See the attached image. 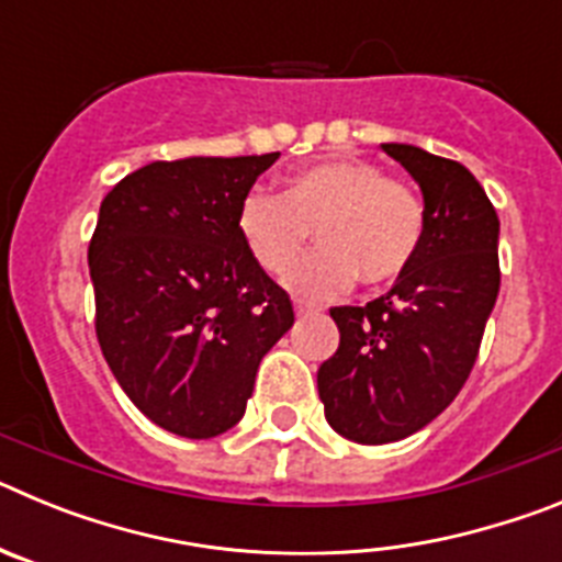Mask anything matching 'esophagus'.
<instances>
[{
    "label": "esophagus",
    "mask_w": 562,
    "mask_h": 562,
    "mask_svg": "<svg viewBox=\"0 0 562 562\" xmlns=\"http://www.w3.org/2000/svg\"><path fill=\"white\" fill-rule=\"evenodd\" d=\"M315 312H317L315 304H306V301H301V297H297V301H295V315L304 317V315H315Z\"/></svg>",
    "instance_id": "34e87169"
}]
</instances>
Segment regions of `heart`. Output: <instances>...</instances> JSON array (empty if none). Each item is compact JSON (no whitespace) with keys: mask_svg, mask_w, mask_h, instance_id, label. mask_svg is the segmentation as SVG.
<instances>
[{"mask_svg":"<svg viewBox=\"0 0 562 562\" xmlns=\"http://www.w3.org/2000/svg\"><path fill=\"white\" fill-rule=\"evenodd\" d=\"M236 231L258 270L284 276L315 231L317 247L286 284L306 297H326L360 278L389 286L414 265L425 238V207L414 188L389 180L369 160H326L286 177L281 196L247 193Z\"/></svg>","mask_w":562,"mask_h":562,"instance_id":"b5f03b06","label":"heart"}]
</instances>
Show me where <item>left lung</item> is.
<instances>
[{"mask_svg": "<svg viewBox=\"0 0 562 562\" xmlns=\"http://www.w3.org/2000/svg\"><path fill=\"white\" fill-rule=\"evenodd\" d=\"M382 151L419 182L425 238L385 295L329 310L340 346L317 369V391L326 422L357 445L400 441L448 408L501 286V222L473 173L408 143Z\"/></svg>", "mask_w": 562, "mask_h": 562, "instance_id": "left-lung-1", "label": "left lung"}]
</instances>
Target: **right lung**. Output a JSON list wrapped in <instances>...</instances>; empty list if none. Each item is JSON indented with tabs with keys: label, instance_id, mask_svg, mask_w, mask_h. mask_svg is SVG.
Returning <instances> with one entry per match:
<instances>
[{
	"label": "right lung",
	"instance_id": "1",
	"mask_svg": "<svg viewBox=\"0 0 562 562\" xmlns=\"http://www.w3.org/2000/svg\"><path fill=\"white\" fill-rule=\"evenodd\" d=\"M278 160L148 162L103 196L89 241L95 331L114 380L162 430L213 439L245 416L258 362L295 324L238 205Z\"/></svg>",
	"mask_w": 562,
	"mask_h": 562
}]
</instances>
